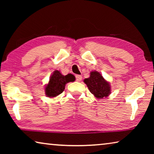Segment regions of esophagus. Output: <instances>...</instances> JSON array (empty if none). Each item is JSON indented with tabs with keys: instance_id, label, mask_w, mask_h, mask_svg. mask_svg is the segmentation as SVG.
<instances>
[{
	"instance_id": "esophagus-1",
	"label": "esophagus",
	"mask_w": 154,
	"mask_h": 154,
	"mask_svg": "<svg viewBox=\"0 0 154 154\" xmlns=\"http://www.w3.org/2000/svg\"><path fill=\"white\" fill-rule=\"evenodd\" d=\"M75 77H76V80L77 81V82H81L82 79V75H77L76 76H75Z\"/></svg>"
}]
</instances>
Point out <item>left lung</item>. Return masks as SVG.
<instances>
[{
    "instance_id": "8db88e82",
    "label": "left lung",
    "mask_w": 154,
    "mask_h": 154,
    "mask_svg": "<svg viewBox=\"0 0 154 154\" xmlns=\"http://www.w3.org/2000/svg\"><path fill=\"white\" fill-rule=\"evenodd\" d=\"M84 83L92 94L97 98L107 97L111 94V87L109 83L104 79L100 72L92 71L90 77L84 79Z\"/></svg>"
}]
</instances>
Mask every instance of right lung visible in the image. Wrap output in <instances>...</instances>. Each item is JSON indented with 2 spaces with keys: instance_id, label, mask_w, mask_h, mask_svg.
I'll return each mask as SVG.
<instances>
[{
  "instance_id": "obj_1",
  "label": "right lung",
  "mask_w": 154,
  "mask_h": 154,
  "mask_svg": "<svg viewBox=\"0 0 154 154\" xmlns=\"http://www.w3.org/2000/svg\"><path fill=\"white\" fill-rule=\"evenodd\" d=\"M75 77L72 74L63 75L58 71H55L51 75L48 84L45 88V94L48 97H56L64 90L67 83L74 82Z\"/></svg>"
}]
</instances>
